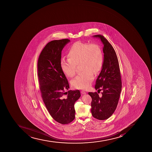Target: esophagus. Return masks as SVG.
Here are the masks:
<instances>
[{
    "label": "esophagus",
    "instance_id": "obj_1",
    "mask_svg": "<svg viewBox=\"0 0 152 152\" xmlns=\"http://www.w3.org/2000/svg\"><path fill=\"white\" fill-rule=\"evenodd\" d=\"M81 93H82V94H86V92H85V91H83V90H82L81 91Z\"/></svg>",
    "mask_w": 152,
    "mask_h": 152
}]
</instances>
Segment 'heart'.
I'll return each mask as SVG.
<instances>
[{
	"label": "heart",
	"instance_id": "heart-1",
	"mask_svg": "<svg viewBox=\"0 0 152 152\" xmlns=\"http://www.w3.org/2000/svg\"><path fill=\"white\" fill-rule=\"evenodd\" d=\"M69 59H62L61 67L66 76L73 77L76 74V66L80 65L82 72L71 82L73 87L87 89L91 86L94 74L100 71L103 64L102 50L95 43H74L68 51Z\"/></svg>",
	"mask_w": 152,
	"mask_h": 152
}]
</instances>
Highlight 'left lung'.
Returning a JSON list of instances; mask_svg holds the SVG:
<instances>
[{"label": "left lung", "mask_w": 152, "mask_h": 152, "mask_svg": "<svg viewBox=\"0 0 152 152\" xmlns=\"http://www.w3.org/2000/svg\"><path fill=\"white\" fill-rule=\"evenodd\" d=\"M100 38L104 45V62L102 69L96 82V90H102V95L89 92L92 98L91 113L99 120L109 118L118 104L121 90V80L118 59L114 49L107 40L102 35L93 36Z\"/></svg>", "instance_id": "1"}]
</instances>
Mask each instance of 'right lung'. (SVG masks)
<instances>
[{"label": "right lung", "mask_w": 152, "mask_h": 152, "mask_svg": "<svg viewBox=\"0 0 152 152\" xmlns=\"http://www.w3.org/2000/svg\"><path fill=\"white\" fill-rule=\"evenodd\" d=\"M69 39L51 41L43 48L38 60V77L41 97L48 112L57 122L69 124L75 118L74 104L79 90H66L69 83L61 67L62 50ZM66 94V96H65Z\"/></svg>", "instance_id": "obj_1"}]
</instances>
